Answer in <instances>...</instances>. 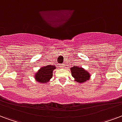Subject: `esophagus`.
I'll return each instance as SVG.
<instances>
[{
    "mask_svg": "<svg viewBox=\"0 0 122 122\" xmlns=\"http://www.w3.org/2000/svg\"><path fill=\"white\" fill-rule=\"evenodd\" d=\"M61 67H64V65H63V64H61Z\"/></svg>",
    "mask_w": 122,
    "mask_h": 122,
    "instance_id": "esophagus-1",
    "label": "esophagus"
}]
</instances>
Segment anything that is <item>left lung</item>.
<instances>
[{
    "label": "left lung",
    "instance_id": "1",
    "mask_svg": "<svg viewBox=\"0 0 122 122\" xmlns=\"http://www.w3.org/2000/svg\"><path fill=\"white\" fill-rule=\"evenodd\" d=\"M70 70L71 76L75 79V81L79 83H83L90 77V73L81 67L73 66L70 68Z\"/></svg>",
    "mask_w": 122,
    "mask_h": 122
}]
</instances>
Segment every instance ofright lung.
I'll return each instance as SVG.
<instances>
[{
    "instance_id": "obj_1",
    "label": "right lung",
    "mask_w": 122,
    "mask_h": 122,
    "mask_svg": "<svg viewBox=\"0 0 122 122\" xmlns=\"http://www.w3.org/2000/svg\"><path fill=\"white\" fill-rule=\"evenodd\" d=\"M55 68L56 66L52 65H48L41 68L38 71V73H36L34 76L36 80L41 83H46L52 77L53 70Z\"/></svg>"
}]
</instances>
